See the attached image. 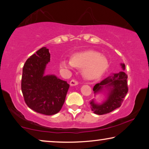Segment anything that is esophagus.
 <instances>
[{
    "label": "esophagus",
    "mask_w": 149,
    "mask_h": 149,
    "mask_svg": "<svg viewBox=\"0 0 149 149\" xmlns=\"http://www.w3.org/2000/svg\"><path fill=\"white\" fill-rule=\"evenodd\" d=\"M78 83H79L78 81H76V80H74V79H72V80L70 81V85H71V86H74V85H78Z\"/></svg>",
    "instance_id": "obj_1"
}]
</instances>
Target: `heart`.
I'll list each match as a JSON object with an SVG mask.
<instances>
[{
  "label": "heart",
  "instance_id": "heart-1",
  "mask_svg": "<svg viewBox=\"0 0 149 149\" xmlns=\"http://www.w3.org/2000/svg\"><path fill=\"white\" fill-rule=\"evenodd\" d=\"M61 67L72 69L74 67L83 69V74L88 79H95L100 77L108 66L107 58L95 51L79 53L72 60L64 58L60 61Z\"/></svg>",
  "mask_w": 149,
  "mask_h": 149
}]
</instances>
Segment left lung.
Wrapping results in <instances>:
<instances>
[{"mask_svg": "<svg viewBox=\"0 0 149 149\" xmlns=\"http://www.w3.org/2000/svg\"><path fill=\"white\" fill-rule=\"evenodd\" d=\"M121 65L123 70H125V64ZM127 79V74L122 71L107 77L95 85L93 88L95 93L100 91L104 86L109 88V93L107 100L102 104H96L93 100L91 102V110L93 113L99 115H104L121 107L128 91Z\"/></svg>", "mask_w": 149, "mask_h": 149, "instance_id": "obj_1", "label": "left lung"}]
</instances>
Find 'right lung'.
Instances as JSON below:
<instances>
[{"label": "right lung", "mask_w": 149, "mask_h": 149, "mask_svg": "<svg viewBox=\"0 0 149 149\" xmlns=\"http://www.w3.org/2000/svg\"><path fill=\"white\" fill-rule=\"evenodd\" d=\"M50 54L42 47L26 60L22 70V91L28 107L38 113L52 115L64 104L70 85L55 75H45Z\"/></svg>", "instance_id": "add662e5"}]
</instances>
